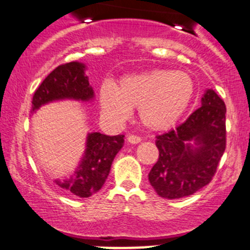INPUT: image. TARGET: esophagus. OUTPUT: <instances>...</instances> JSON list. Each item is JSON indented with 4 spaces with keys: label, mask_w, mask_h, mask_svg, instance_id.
<instances>
[{
    "label": "esophagus",
    "mask_w": 250,
    "mask_h": 250,
    "mask_svg": "<svg viewBox=\"0 0 250 250\" xmlns=\"http://www.w3.org/2000/svg\"><path fill=\"white\" fill-rule=\"evenodd\" d=\"M128 143L130 144H139L141 141V138L138 137V135H128Z\"/></svg>",
    "instance_id": "obj_1"
}]
</instances>
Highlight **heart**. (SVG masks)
Listing matches in <instances>:
<instances>
[{"label":"heart","instance_id":"heart-1","mask_svg":"<svg viewBox=\"0 0 250 250\" xmlns=\"http://www.w3.org/2000/svg\"><path fill=\"white\" fill-rule=\"evenodd\" d=\"M195 95L192 77L183 71L153 69L121 78L112 88L100 89L103 111L113 120H125L138 109L141 125L153 132L172 128Z\"/></svg>","mask_w":250,"mask_h":250}]
</instances>
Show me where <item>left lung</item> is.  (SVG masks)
<instances>
[{
	"instance_id": "8db88e82",
	"label": "left lung",
	"mask_w": 250,
	"mask_h": 250,
	"mask_svg": "<svg viewBox=\"0 0 250 250\" xmlns=\"http://www.w3.org/2000/svg\"><path fill=\"white\" fill-rule=\"evenodd\" d=\"M226 106L207 89L202 106L175 129L157 135L158 161L148 180L158 196L183 198L210 183L226 147Z\"/></svg>"
}]
</instances>
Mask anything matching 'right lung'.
Returning <instances> with one entry per match:
<instances>
[{
  "label": "right lung",
  "mask_w": 250,
  "mask_h": 250,
  "mask_svg": "<svg viewBox=\"0 0 250 250\" xmlns=\"http://www.w3.org/2000/svg\"><path fill=\"white\" fill-rule=\"evenodd\" d=\"M84 70L85 65L78 62L59 65L53 70L35 92L31 112L55 100H92L94 90ZM123 138L125 135L110 137L98 132L89 133L84 155L76 172L66 180H55V184L77 197H89L97 193L109 176L113 158L125 143Z\"/></svg>",
  "instance_id": "obj_1"
}]
</instances>
